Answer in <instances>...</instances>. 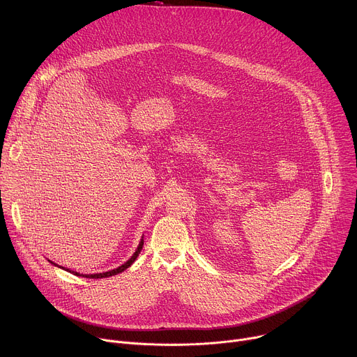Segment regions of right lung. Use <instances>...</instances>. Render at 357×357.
Listing matches in <instances>:
<instances>
[{
	"instance_id": "right-lung-1",
	"label": "right lung",
	"mask_w": 357,
	"mask_h": 357,
	"mask_svg": "<svg viewBox=\"0 0 357 357\" xmlns=\"http://www.w3.org/2000/svg\"><path fill=\"white\" fill-rule=\"evenodd\" d=\"M142 245H144V240H141V243L138 244V247H137V250H135V252L132 254L131 256V259L127 261V263H124L123 266H120L119 268H116V270H112V271H107V273H100V274H90V275H86L87 278H105V277H112V275H116V274H120V273H123L124 270H127L134 261H135V259L138 257V254H139V251L142 250ZM52 263V261H50ZM52 264H55V263H52ZM55 266H58V264H55ZM63 268V267H62ZM69 273H73V271H70V270H68ZM75 275H82V274H79V273H73ZM84 277V275H83Z\"/></svg>"
}]
</instances>
